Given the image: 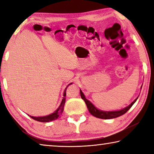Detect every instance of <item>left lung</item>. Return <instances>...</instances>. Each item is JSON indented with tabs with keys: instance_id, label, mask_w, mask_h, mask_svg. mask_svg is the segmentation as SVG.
<instances>
[{
	"instance_id": "8db88e82",
	"label": "left lung",
	"mask_w": 154,
	"mask_h": 154,
	"mask_svg": "<svg viewBox=\"0 0 154 154\" xmlns=\"http://www.w3.org/2000/svg\"><path fill=\"white\" fill-rule=\"evenodd\" d=\"M80 95L81 98H82L83 100L85 101L86 106L88 107V111L93 116L96 117V118H100V119H113L116 118L118 117H119L126 113V112L131 108V106L134 105V103L136 102L138 99V97L135 99V100L132 102L130 105L127 106L124 109H122L120 110H117V111H103L100 109H98L96 107V106L93 105V104L90 102V100H88V99L85 98V95L83 94L82 90L80 89Z\"/></svg>"
}]
</instances>
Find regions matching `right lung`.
Instances as JSON below:
<instances>
[{
	"mask_svg": "<svg viewBox=\"0 0 154 154\" xmlns=\"http://www.w3.org/2000/svg\"><path fill=\"white\" fill-rule=\"evenodd\" d=\"M72 84V83H69V85H67L66 88H65V90L64 91V94H63V96L64 97L62 98V100L61 101V103L60 106H58V108L56 109V110L54 112V113H52L51 114L48 115V116H39V117H34V116H30V117L31 118H32L33 119H35L36 121H38V122H50L53 120H55V119H58V117L60 116V115L62 113V112L64 110V104L65 103V96H66V88H68L69 85Z\"/></svg>",
	"mask_w": 154,
	"mask_h": 154,
	"instance_id": "add662e5",
	"label": "right lung"
}]
</instances>
